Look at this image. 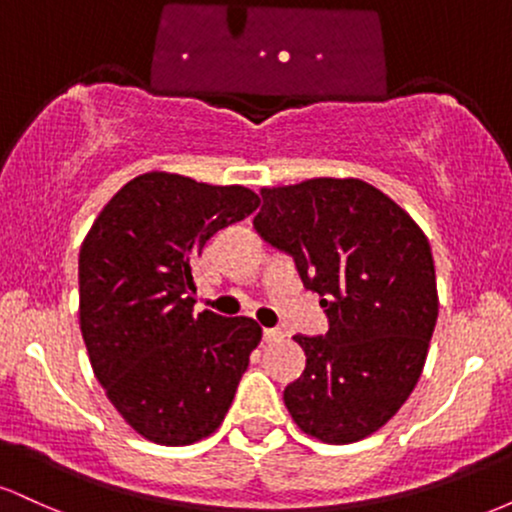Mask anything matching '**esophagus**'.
I'll list each match as a JSON object with an SVG mask.
<instances>
[{
	"mask_svg": "<svg viewBox=\"0 0 512 512\" xmlns=\"http://www.w3.org/2000/svg\"><path fill=\"white\" fill-rule=\"evenodd\" d=\"M262 337H264V342H267V344H272V342H281V339H284V332L276 330V327H267V330L262 332Z\"/></svg>",
	"mask_w": 512,
	"mask_h": 512,
	"instance_id": "34e87169",
	"label": "esophagus"
}]
</instances>
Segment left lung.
<instances>
[{
	"instance_id": "left-lung-1",
	"label": "left lung",
	"mask_w": 512,
	"mask_h": 512,
	"mask_svg": "<svg viewBox=\"0 0 512 512\" xmlns=\"http://www.w3.org/2000/svg\"><path fill=\"white\" fill-rule=\"evenodd\" d=\"M255 231L320 293L330 330L296 334L305 370L284 390L298 428L344 445L385 426L424 370L438 320L428 238L390 197L356 178L264 187Z\"/></svg>"
}]
</instances>
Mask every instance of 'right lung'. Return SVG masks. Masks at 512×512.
Here are the masks:
<instances>
[{
    "instance_id": "add662e5",
    "label": "right lung",
    "mask_w": 512,
    "mask_h": 512,
    "mask_svg": "<svg viewBox=\"0 0 512 512\" xmlns=\"http://www.w3.org/2000/svg\"><path fill=\"white\" fill-rule=\"evenodd\" d=\"M260 197L144 173L105 204L79 252V325L98 383L139 436L190 445L221 426L262 339L252 317L195 315V262Z\"/></svg>"
}]
</instances>
